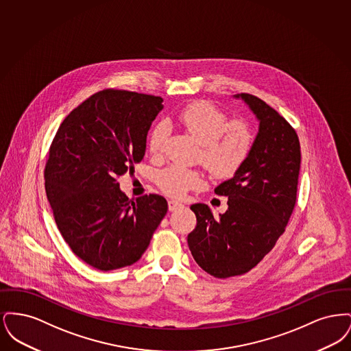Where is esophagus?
Listing matches in <instances>:
<instances>
[{
	"label": "esophagus",
	"mask_w": 351,
	"mask_h": 351,
	"mask_svg": "<svg viewBox=\"0 0 351 351\" xmlns=\"http://www.w3.org/2000/svg\"><path fill=\"white\" fill-rule=\"evenodd\" d=\"M180 208H183V204H182V202H179V201L175 200L168 201V209H169L171 212H173V210H178V209H180Z\"/></svg>",
	"instance_id": "esophagus-1"
}]
</instances>
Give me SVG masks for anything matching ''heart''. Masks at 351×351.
Returning a JSON list of instances; mask_svg holds the SVG:
<instances>
[{
    "label": "heart",
    "mask_w": 351,
    "mask_h": 351,
    "mask_svg": "<svg viewBox=\"0 0 351 351\" xmlns=\"http://www.w3.org/2000/svg\"><path fill=\"white\" fill-rule=\"evenodd\" d=\"M178 123L199 145V160L217 179L234 176L245 165L254 146V133L242 121L229 122V117L217 106L206 101L186 105L176 116ZM166 122L158 123L150 134L149 147L154 156L162 155L168 136ZM160 189L172 197H182L188 191L202 184L199 171L171 166L158 175Z\"/></svg>",
    "instance_id": "heart-1"
}]
</instances>
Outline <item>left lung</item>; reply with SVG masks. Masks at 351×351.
<instances>
[{
  "label": "left lung",
  "mask_w": 351,
  "mask_h": 351,
  "mask_svg": "<svg viewBox=\"0 0 351 351\" xmlns=\"http://www.w3.org/2000/svg\"><path fill=\"white\" fill-rule=\"evenodd\" d=\"M235 97L259 121L252 150L233 178L215 189L229 199L228 210L216 218L208 205L193 204L197 225L188 234L196 263L218 279L249 272L274 249L293 212L300 173L295 129L265 101L249 93Z\"/></svg>",
  "instance_id": "left-lung-1"
}]
</instances>
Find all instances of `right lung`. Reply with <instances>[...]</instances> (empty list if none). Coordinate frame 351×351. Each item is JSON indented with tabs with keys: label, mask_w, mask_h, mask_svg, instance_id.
<instances>
[{
	"label": "right lung",
	"mask_w": 351,
	"mask_h": 351,
	"mask_svg": "<svg viewBox=\"0 0 351 351\" xmlns=\"http://www.w3.org/2000/svg\"><path fill=\"white\" fill-rule=\"evenodd\" d=\"M163 99L104 89L60 123L45 168V188L58 229L71 250L101 271L139 261L168 210L159 195L136 200L118 178L142 162Z\"/></svg>",
	"instance_id": "add662e5"
}]
</instances>
